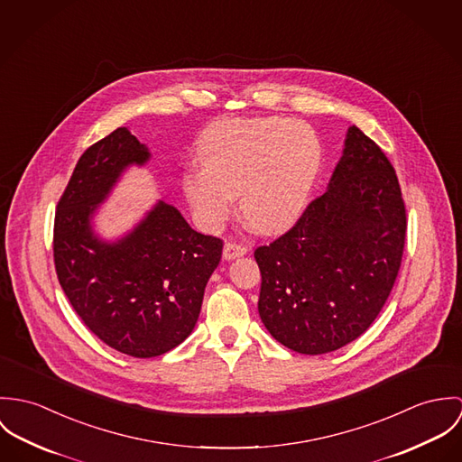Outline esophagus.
Returning a JSON list of instances; mask_svg holds the SVG:
<instances>
[{"label":"esophagus","mask_w":462,"mask_h":462,"mask_svg":"<svg viewBox=\"0 0 462 462\" xmlns=\"http://www.w3.org/2000/svg\"><path fill=\"white\" fill-rule=\"evenodd\" d=\"M246 254H248V248L243 246V245H237V243H226L225 248H223V258L225 260H234V258L246 255Z\"/></svg>","instance_id":"34e87169"}]
</instances>
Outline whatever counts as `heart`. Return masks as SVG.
Instances as JSON below:
<instances>
[{
    "label": "heart",
    "mask_w": 462,
    "mask_h": 462,
    "mask_svg": "<svg viewBox=\"0 0 462 462\" xmlns=\"http://www.w3.org/2000/svg\"><path fill=\"white\" fill-rule=\"evenodd\" d=\"M204 168L188 170L182 191L197 221L217 228L234 208L262 234L291 228L305 212L322 168V143L303 122L276 116L223 118L200 134Z\"/></svg>",
    "instance_id": "obj_1"
}]
</instances>
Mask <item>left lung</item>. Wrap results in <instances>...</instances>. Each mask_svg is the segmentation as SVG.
Masks as SVG:
<instances>
[{
	"instance_id": "1",
	"label": "left lung",
	"mask_w": 462,
	"mask_h": 462,
	"mask_svg": "<svg viewBox=\"0 0 462 462\" xmlns=\"http://www.w3.org/2000/svg\"><path fill=\"white\" fill-rule=\"evenodd\" d=\"M406 207L384 152L349 127L328 191L255 260L258 313L267 331L301 355L337 351L363 335L397 280Z\"/></svg>"
}]
</instances>
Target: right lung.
<instances>
[{
	"mask_svg": "<svg viewBox=\"0 0 462 462\" xmlns=\"http://www.w3.org/2000/svg\"><path fill=\"white\" fill-rule=\"evenodd\" d=\"M151 157L118 127L79 157L54 214L58 282L85 326L106 346L154 358L193 331L223 241L193 230L173 206L152 210L115 243L99 239L92 217L122 171Z\"/></svg>",
	"mask_w": 462,
	"mask_h": 462,
	"instance_id": "right-lung-1",
	"label": "right lung"
}]
</instances>
